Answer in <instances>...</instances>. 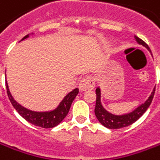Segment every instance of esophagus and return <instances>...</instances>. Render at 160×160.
<instances>
[{
	"instance_id": "esophagus-1",
	"label": "esophagus",
	"mask_w": 160,
	"mask_h": 160,
	"mask_svg": "<svg viewBox=\"0 0 160 160\" xmlns=\"http://www.w3.org/2000/svg\"><path fill=\"white\" fill-rule=\"evenodd\" d=\"M95 87L94 79L92 76H86L82 80H80L79 88L81 92H84L89 89H94Z\"/></svg>"
}]
</instances>
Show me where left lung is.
Instances as JSON below:
<instances>
[{
	"mask_svg": "<svg viewBox=\"0 0 160 160\" xmlns=\"http://www.w3.org/2000/svg\"><path fill=\"white\" fill-rule=\"evenodd\" d=\"M135 39L138 43L139 44H142L151 52V50L149 48L147 43H144L142 39L138 38L137 36H135ZM95 93H96V103H95L94 114H95L96 118L98 119V121L103 126H105L106 128H108V129H120V128L127 127V126L132 124L133 122L138 120L140 117L144 115V113L147 110V108L152 102L155 88H153V91L152 92L151 95L144 103L140 104L138 107L136 108L134 110H132L130 113L123 114V115H114V114H111L103 108L102 104L101 102V89L100 88H96Z\"/></svg>",
	"mask_w": 160,
	"mask_h": 160,
	"instance_id": "left-lung-1",
	"label": "left lung"
}]
</instances>
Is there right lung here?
Wrapping results in <instances>:
<instances>
[{
	"label": "right lung",
	"instance_id": "add662e5",
	"mask_svg": "<svg viewBox=\"0 0 160 160\" xmlns=\"http://www.w3.org/2000/svg\"><path fill=\"white\" fill-rule=\"evenodd\" d=\"M27 38H29V35L25 36L21 41L24 40ZM6 88H7L8 96L9 98L10 102L12 103L13 107L16 108V111L20 114L21 117H23L26 121H28L30 123L41 127V128H44V129L53 128V127L57 126L58 124H59L64 120V118L66 117V115L69 112V109H70V107H71L73 100L77 96V94H79V89H73L69 94H66L55 109L51 110V111L38 112L32 111V110H30L26 108L22 107L16 101H15V99L13 98V96L10 94L7 81H6Z\"/></svg>",
	"mask_w": 160,
	"mask_h": 160
}]
</instances>
